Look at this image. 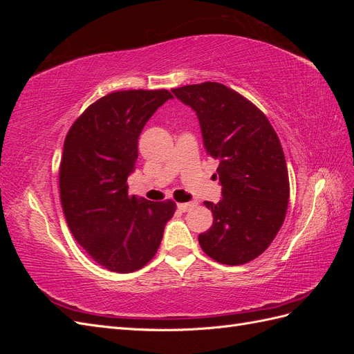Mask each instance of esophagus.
<instances>
[{
	"label": "esophagus",
	"instance_id": "34e87169",
	"mask_svg": "<svg viewBox=\"0 0 354 354\" xmlns=\"http://www.w3.org/2000/svg\"><path fill=\"white\" fill-rule=\"evenodd\" d=\"M195 207V202H185V203H177V209L181 212H186L190 208Z\"/></svg>",
	"mask_w": 354,
	"mask_h": 354
}]
</instances>
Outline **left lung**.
<instances>
[{
  "label": "left lung",
  "instance_id": "8db88e82",
  "mask_svg": "<svg viewBox=\"0 0 354 354\" xmlns=\"http://www.w3.org/2000/svg\"><path fill=\"white\" fill-rule=\"evenodd\" d=\"M196 112L203 147L220 160L221 185L212 226L199 245L221 264H245L272 243L282 227L289 199L286 160L279 137L266 115L226 85L202 82L171 90Z\"/></svg>",
  "mask_w": 354,
  "mask_h": 354
}]
</instances>
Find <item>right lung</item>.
Wrapping results in <instances>:
<instances>
[{
  "label": "right lung",
  "instance_id": "1",
  "mask_svg": "<svg viewBox=\"0 0 354 354\" xmlns=\"http://www.w3.org/2000/svg\"><path fill=\"white\" fill-rule=\"evenodd\" d=\"M169 99L167 90L111 93L88 106L65 138L63 214L75 241L111 272L131 273L151 261L174 216L173 201L128 195L127 185L143 127Z\"/></svg>",
  "mask_w": 354,
  "mask_h": 354
}]
</instances>
